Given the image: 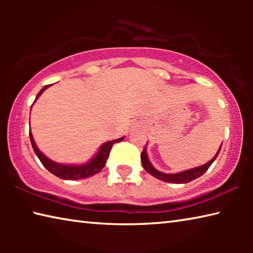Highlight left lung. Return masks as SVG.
<instances>
[{
  "label": "left lung",
  "instance_id": "8db88e82",
  "mask_svg": "<svg viewBox=\"0 0 253 253\" xmlns=\"http://www.w3.org/2000/svg\"><path fill=\"white\" fill-rule=\"evenodd\" d=\"M221 147H222V144H221L220 148L217 149L215 156H214L212 160H210L208 163H205L204 165H201V166H198V168L190 169L183 170V172H178V173H174V174L163 173V172H161V170H158L154 168L151 161H149V158H148L147 152H146V148H147L146 146H145V148L143 149V153L140 154V160H142V164H143V168L145 169V170H146V172L151 175H153L154 177L161 179V181L168 182V183L185 184V183H188L191 181H194L195 178L202 176V175L207 172L208 169L212 165V163L215 161V158L217 157V155H219Z\"/></svg>",
  "mask_w": 253,
  "mask_h": 253
}]
</instances>
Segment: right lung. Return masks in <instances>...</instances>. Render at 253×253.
Segmentation results:
<instances>
[{
	"label": "right lung",
	"instance_id": "right-lung-1",
	"mask_svg": "<svg viewBox=\"0 0 253 253\" xmlns=\"http://www.w3.org/2000/svg\"><path fill=\"white\" fill-rule=\"evenodd\" d=\"M50 85L51 84L44 85V87L41 89L36 97V100L42 95V92H43L46 88L50 87ZM36 100H34V102H36ZM29 134H30V140H31L33 151L36 153L38 158L40 160V162L42 163V165H43L50 173H52L57 177L62 178V179H68V181H77V179L87 178L97 173H99L100 170L104 169L113 145L115 143L122 142V140L125 138V137H121V138L109 140V142L104 143L99 147V149H98V152L95 154V156H93L91 160H89L88 162L84 163V164H61V163H57L52 160H50L49 157H46L44 154L38 148L36 142H34L31 129L29 130Z\"/></svg>",
	"mask_w": 253,
	"mask_h": 253
}]
</instances>
